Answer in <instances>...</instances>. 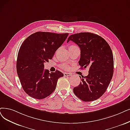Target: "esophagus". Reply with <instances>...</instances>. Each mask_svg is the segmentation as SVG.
<instances>
[{"label": "esophagus", "instance_id": "34e87169", "mask_svg": "<svg viewBox=\"0 0 130 130\" xmlns=\"http://www.w3.org/2000/svg\"><path fill=\"white\" fill-rule=\"evenodd\" d=\"M71 75H72L71 73H69V72H64V76H71Z\"/></svg>", "mask_w": 130, "mask_h": 130}]
</instances>
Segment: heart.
Returning a JSON list of instances; mask_svg holds the SVG:
<instances>
[{
	"mask_svg": "<svg viewBox=\"0 0 130 130\" xmlns=\"http://www.w3.org/2000/svg\"><path fill=\"white\" fill-rule=\"evenodd\" d=\"M77 47V46H76V45H72L69 46V48H72V47ZM61 67H62V68H63V69H68L69 68V66H68V64H66V63L62 64L61 66Z\"/></svg>",
	"mask_w": 130,
	"mask_h": 130,
	"instance_id": "b5f03b06",
	"label": "heart"
}]
</instances>
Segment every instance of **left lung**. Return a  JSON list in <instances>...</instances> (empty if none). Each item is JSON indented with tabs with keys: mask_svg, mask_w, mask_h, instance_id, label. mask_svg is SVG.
I'll return each instance as SVG.
<instances>
[{
	"mask_svg": "<svg viewBox=\"0 0 130 130\" xmlns=\"http://www.w3.org/2000/svg\"><path fill=\"white\" fill-rule=\"evenodd\" d=\"M71 40L80 49L78 62L82 69L89 67V75L79 76L80 84L74 88V94L83 101H92L100 98L107 90L113 73V58L111 49L100 36L90 32L70 35Z\"/></svg>",
	"mask_w": 130,
	"mask_h": 130,
	"instance_id": "8db88e82",
	"label": "left lung"
}]
</instances>
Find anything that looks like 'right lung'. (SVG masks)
<instances>
[{"label":"right lung","instance_id":"add662e5","mask_svg":"<svg viewBox=\"0 0 130 130\" xmlns=\"http://www.w3.org/2000/svg\"><path fill=\"white\" fill-rule=\"evenodd\" d=\"M69 35L36 32L29 36L19 51L17 71L24 92L36 99H43L52 93L58 80L63 76L59 70L50 73L44 70L45 62L52 59Z\"/></svg>","mask_w":130,"mask_h":130}]
</instances>
